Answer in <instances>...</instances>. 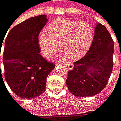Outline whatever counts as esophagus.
<instances>
[{"label":"esophagus","instance_id":"esophagus-1","mask_svg":"<svg viewBox=\"0 0 121 121\" xmlns=\"http://www.w3.org/2000/svg\"><path fill=\"white\" fill-rule=\"evenodd\" d=\"M64 65L65 66V67L68 69L69 70H72L73 69V68H74V65H73V63H64Z\"/></svg>","mask_w":121,"mask_h":121}]
</instances>
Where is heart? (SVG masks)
<instances>
[{"label":"heart","instance_id":"1","mask_svg":"<svg viewBox=\"0 0 121 121\" xmlns=\"http://www.w3.org/2000/svg\"><path fill=\"white\" fill-rule=\"evenodd\" d=\"M94 30L88 22L60 18L54 20L38 35V42L43 55L48 57L56 51L60 43L62 58L76 60L85 54L92 43Z\"/></svg>","mask_w":121,"mask_h":121}]
</instances>
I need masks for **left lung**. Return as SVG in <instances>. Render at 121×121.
<instances>
[{
	"instance_id": "left-lung-1",
	"label": "left lung",
	"mask_w": 121,
	"mask_h": 121,
	"mask_svg": "<svg viewBox=\"0 0 121 121\" xmlns=\"http://www.w3.org/2000/svg\"><path fill=\"white\" fill-rule=\"evenodd\" d=\"M114 42L106 27L96 24L92 43L83 58L74 63L66 84L77 97L99 94L107 85L113 67Z\"/></svg>"
}]
</instances>
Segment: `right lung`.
<instances>
[{
    "instance_id": "1",
    "label": "right lung",
    "mask_w": 121,
    "mask_h": 121,
    "mask_svg": "<svg viewBox=\"0 0 121 121\" xmlns=\"http://www.w3.org/2000/svg\"><path fill=\"white\" fill-rule=\"evenodd\" d=\"M46 17H33L18 24L11 29L5 40V79L13 92L23 99H33L42 94L47 77L55 67L40 54L38 35L46 25ZM3 41H0V49Z\"/></svg>"
}]
</instances>
